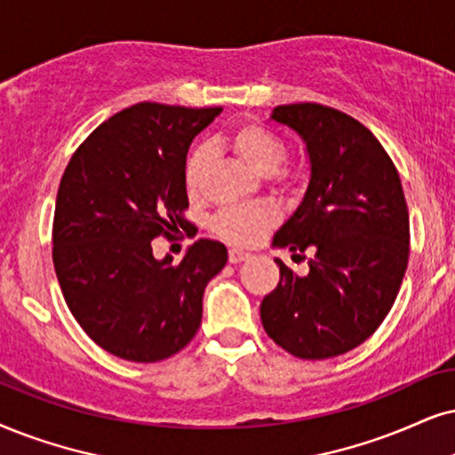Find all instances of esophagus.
Returning a JSON list of instances; mask_svg holds the SVG:
<instances>
[{
    "label": "esophagus",
    "mask_w": 455,
    "mask_h": 455,
    "mask_svg": "<svg viewBox=\"0 0 455 455\" xmlns=\"http://www.w3.org/2000/svg\"><path fill=\"white\" fill-rule=\"evenodd\" d=\"M247 258H250V254H247V251H243V250H239V247H231V250H228V262L237 264V262L247 260Z\"/></svg>",
    "instance_id": "34e87169"
}]
</instances>
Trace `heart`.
<instances>
[{"mask_svg": "<svg viewBox=\"0 0 455 455\" xmlns=\"http://www.w3.org/2000/svg\"><path fill=\"white\" fill-rule=\"evenodd\" d=\"M228 145L251 170L268 174L279 182H287L291 172L285 168L287 147L273 130L260 124H245L228 136ZM205 164V151L201 147L193 148L185 165V185L188 195H199L201 172ZM277 214L270 205H231L222 208L212 220V231L218 237L237 245H251L262 237L268 227H273Z\"/></svg>", "mask_w": 455, "mask_h": 455, "instance_id": "obj_1", "label": "heart"}]
</instances>
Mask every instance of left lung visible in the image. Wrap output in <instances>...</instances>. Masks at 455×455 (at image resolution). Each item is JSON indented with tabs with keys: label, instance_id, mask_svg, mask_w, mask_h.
<instances>
[{
	"label": "left lung",
	"instance_id": "obj_1",
	"mask_svg": "<svg viewBox=\"0 0 455 455\" xmlns=\"http://www.w3.org/2000/svg\"><path fill=\"white\" fill-rule=\"evenodd\" d=\"M273 119L302 136L310 157L307 195L273 245L308 260V273L277 258L279 283L260 319L290 355L330 359L363 344L393 308L410 258V212L393 159L355 117L296 102Z\"/></svg>",
	"mask_w": 455,
	"mask_h": 455
}]
</instances>
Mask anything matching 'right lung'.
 Instances as JSON below:
<instances>
[{"label": "right lung", "instance_id": "right-lung-1", "mask_svg": "<svg viewBox=\"0 0 455 455\" xmlns=\"http://www.w3.org/2000/svg\"><path fill=\"white\" fill-rule=\"evenodd\" d=\"M220 111L138 102L92 132L60 178L56 277L82 330L119 359L155 363L185 348L205 285L227 264L214 239L195 241L178 264L151 247L187 222L188 147Z\"/></svg>", "mask_w": 455, "mask_h": 455}]
</instances>
